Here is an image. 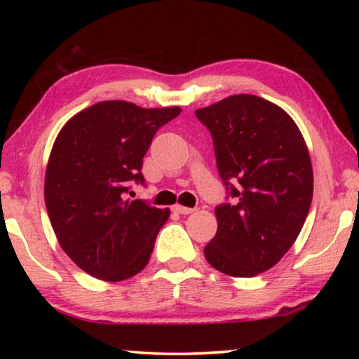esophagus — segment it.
Segmentation results:
<instances>
[{
	"mask_svg": "<svg viewBox=\"0 0 359 359\" xmlns=\"http://www.w3.org/2000/svg\"><path fill=\"white\" fill-rule=\"evenodd\" d=\"M173 210H175V212H178V214L188 215V214H191V212H194L196 208H184V205H180V204H176L175 208H173Z\"/></svg>",
	"mask_w": 359,
	"mask_h": 359,
	"instance_id": "obj_1",
	"label": "esophagus"
}]
</instances>
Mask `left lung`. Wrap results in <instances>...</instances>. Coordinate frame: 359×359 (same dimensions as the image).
<instances>
[{
    "label": "left lung",
    "mask_w": 359,
    "mask_h": 359,
    "mask_svg": "<svg viewBox=\"0 0 359 359\" xmlns=\"http://www.w3.org/2000/svg\"><path fill=\"white\" fill-rule=\"evenodd\" d=\"M196 117L212 137L227 193L214 209L217 233L205 259L229 276L253 278L286 255L306 222L313 191L307 145L286 111L253 95L229 96Z\"/></svg>",
    "instance_id": "8db88e82"
}]
</instances>
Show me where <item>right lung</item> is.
<instances>
[{"label":"right lung","mask_w":359,"mask_h":359,"mask_svg":"<svg viewBox=\"0 0 359 359\" xmlns=\"http://www.w3.org/2000/svg\"><path fill=\"white\" fill-rule=\"evenodd\" d=\"M180 112L102 101L58 134L46 173L47 212L63 252L91 276L124 281L149 263L170 210L127 194L134 183L145 186L142 160Z\"/></svg>","instance_id":"obj_1"}]
</instances>
